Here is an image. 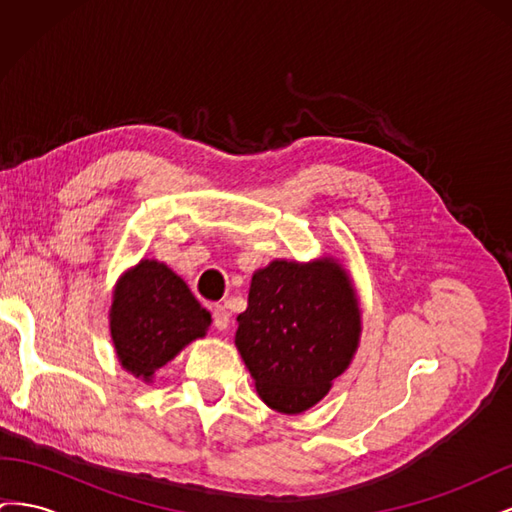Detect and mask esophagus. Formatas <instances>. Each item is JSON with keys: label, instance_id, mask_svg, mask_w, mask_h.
Returning <instances> with one entry per match:
<instances>
[{"label": "esophagus", "instance_id": "34e87169", "mask_svg": "<svg viewBox=\"0 0 512 512\" xmlns=\"http://www.w3.org/2000/svg\"><path fill=\"white\" fill-rule=\"evenodd\" d=\"M213 324L218 331H226L230 327V312L224 305L213 307Z\"/></svg>", "mask_w": 512, "mask_h": 512}]
</instances>
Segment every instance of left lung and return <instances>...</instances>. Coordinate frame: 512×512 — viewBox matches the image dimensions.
<instances>
[{"mask_svg": "<svg viewBox=\"0 0 512 512\" xmlns=\"http://www.w3.org/2000/svg\"><path fill=\"white\" fill-rule=\"evenodd\" d=\"M235 346L258 397L282 414H303L327 397L361 342V307L342 262L277 258L252 275Z\"/></svg>", "mask_w": 512, "mask_h": 512, "instance_id": "left-lung-1", "label": "left lung"}]
</instances>
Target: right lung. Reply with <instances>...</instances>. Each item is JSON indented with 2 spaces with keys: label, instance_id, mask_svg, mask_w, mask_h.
<instances>
[{
  "label": "right lung",
  "instance_id": "1",
  "mask_svg": "<svg viewBox=\"0 0 512 512\" xmlns=\"http://www.w3.org/2000/svg\"><path fill=\"white\" fill-rule=\"evenodd\" d=\"M211 314L168 265L143 258L123 273L108 309V329L119 365L151 382L156 371L205 337Z\"/></svg>",
  "mask_w": 512,
  "mask_h": 512
}]
</instances>
